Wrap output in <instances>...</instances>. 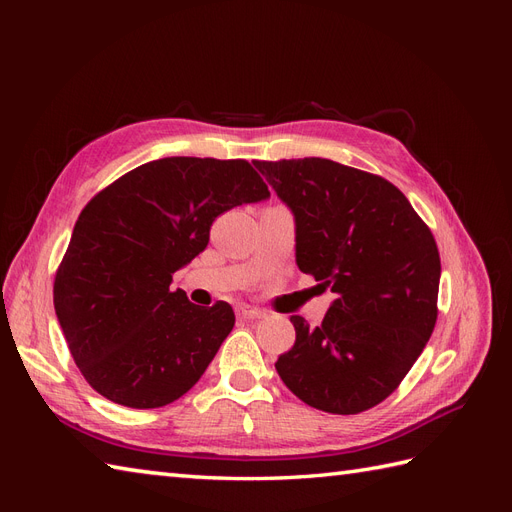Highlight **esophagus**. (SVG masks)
Returning a JSON list of instances; mask_svg holds the SVG:
<instances>
[{"label": "esophagus", "mask_w": 512, "mask_h": 512, "mask_svg": "<svg viewBox=\"0 0 512 512\" xmlns=\"http://www.w3.org/2000/svg\"><path fill=\"white\" fill-rule=\"evenodd\" d=\"M235 309H237V316L239 318H262V316H265V312H262V309L252 307V305H245V303L237 305Z\"/></svg>", "instance_id": "34e87169"}]
</instances>
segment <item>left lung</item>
<instances>
[{
  "label": "left lung",
  "mask_w": 512,
  "mask_h": 512,
  "mask_svg": "<svg viewBox=\"0 0 512 512\" xmlns=\"http://www.w3.org/2000/svg\"><path fill=\"white\" fill-rule=\"evenodd\" d=\"M294 215V256L335 301L320 327L301 316L277 374L307 406L359 414L389 397L438 318L440 254L393 183L322 158L254 162Z\"/></svg>",
  "instance_id": "obj_1"
}]
</instances>
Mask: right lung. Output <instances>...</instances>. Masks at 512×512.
I'll return each mask as SVG.
<instances>
[{"label": "right lung", "instance_id": "right-lung-1", "mask_svg": "<svg viewBox=\"0 0 512 512\" xmlns=\"http://www.w3.org/2000/svg\"><path fill=\"white\" fill-rule=\"evenodd\" d=\"M245 160L162 158L89 200L53 286L74 363L128 408H162L188 393L235 327L226 301L200 307L170 290L173 273L209 243L220 213L267 200Z\"/></svg>", "mask_w": 512, "mask_h": 512}]
</instances>
